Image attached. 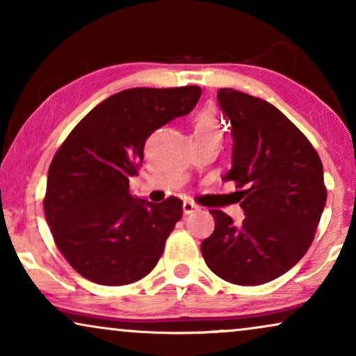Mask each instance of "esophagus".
<instances>
[{"label":"esophagus","mask_w":356,"mask_h":356,"mask_svg":"<svg viewBox=\"0 0 356 356\" xmlns=\"http://www.w3.org/2000/svg\"><path fill=\"white\" fill-rule=\"evenodd\" d=\"M197 209V206L194 202H191V201H184L183 202V212H184V216H188V213H193L194 211H196Z\"/></svg>","instance_id":"obj_1"}]
</instances>
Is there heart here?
Instances as JSON below:
<instances>
[{
    "instance_id": "obj_1",
    "label": "heart",
    "mask_w": 356,
    "mask_h": 356,
    "mask_svg": "<svg viewBox=\"0 0 356 356\" xmlns=\"http://www.w3.org/2000/svg\"><path fill=\"white\" fill-rule=\"evenodd\" d=\"M218 120L216 111L207 108L202 110L196 118V131H217Z\"/></svg>"
}]
</instances>
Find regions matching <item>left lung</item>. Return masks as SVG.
Instances as JSON below:
<instances>
[{
	"mask_svg": "<svg viewBox=\"0 0 356 356\" xmlns=\"http://www.w3.org/2000/svg\"><path fill=\"white\" fill-rule=\"evenodd\" d=\"M232 124V168L245 218L233 223L212 209L216 230L202 241L209 269L235 285L284 275L306 254L323 216L327 189L308 138L269 102L233 89L217 94Z\"/></svg>",
	"mask_w": 356,
	"mask_h": 356,
	"instance_id": "obj_1",
	"label": "left lung"
}]
</instances>
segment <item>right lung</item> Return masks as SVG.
<instances>
[{
	"label": "right lung",
	"mask_w": 356,
	"mask_h": 356,
	"mask_svg": "<svg viewBox=\"0 0 356 356\" xmlns=\"http://www.w3.org/2000/svg\"><path fill=\"white\" fill-rule=\"evenodd\" d=\"M201 87H136L90 110L56 150L43 211L72 269L100 285H128L157 266L183 201L154 204L129 191L155 129L196 106Z\"/></svg>",
	"instance_id": "1"
}]
</instances>
